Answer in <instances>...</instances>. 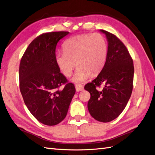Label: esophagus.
<instances>
[{"mask_svg":"<svg viewBox=\"0 0 155 155\" xmlns=\"http://www.w3.org/2000/svg\"><path fill=\"white\" fill-rule=\"evenodd\" d=\"M75 88H76L77 92H81L84 90V86L81 84H76L75 85Z\"/></svg>","mask_w":155,"mask_h":155,"instance_id":"34e87169","label":"esophagus"}]
</instances>
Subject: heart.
I'll return each instance as SVG.
<instances>
[{
  "label": "heart",
  "mask_w": 155,
  "mask_h": 155,
  "mask_svg": "<svg viewBox=\"0 0 155 155\" xmlns=\"http://www.w3.org/2000/svg\"><path fill=\"white\" fill-rule=\"evenodd\" d=\"M64 51L55 54V63L61 72L69 77L76 66L73 81L86 82L93 74L100 73L107 55V44L101 34H82L70 38L63 45Z\"/></svg>",
  "instance_id": "b5f03b06"
}]
</instances>
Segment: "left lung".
Returning a JSON list of instances; mask_svg holds the SVG:
<instances>
[{
  "label": "left lung",
  "mask_w": 155,
  "mask_h": 155,
  "mask_svg": "<svg viewBox=\"0 0 155 155\" xmlns=\"http://www.w3.org/2000/svg\"><path fill=\"white\" fill-rule=\"evenodd\" d=\"M108 42L104 68L97 77L84 86L90 94L88 109L94 118L108 122L117 118L124 109L133 89L134 67L126 47L115 35L104 30ZM102 84L101 91L96 89Z\"/></svg>",
  "instance_id": "8db88e82"
}]
</instances>
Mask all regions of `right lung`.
Returning <instances> with one entry per match:
<instances>
[{
	"instance_id": "obj_1",
	"label": "right lung",
	"mask_w": 155,
	"mask_h": 155,
	"mask_svg": "<svg viewBox=\"0 0 155 155\" xmlns=\"http://www.w3.org/2000/svg\"><path fill=\"white\" fill-rule=\"evenodd\" d=\"M69 33H43L30 43L21 58L19 69V88L25 104L40 122L54 126L67 114L75 94L55 60L58 42ZM63 84V90L58 88Z\"/></svg>"
}]
</instances>
